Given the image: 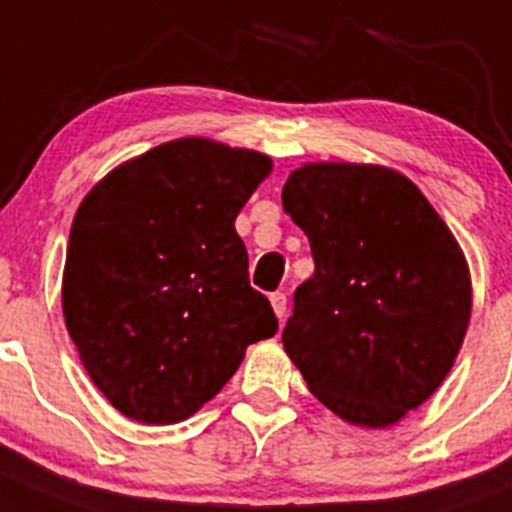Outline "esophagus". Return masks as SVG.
Returning a JSON list of instances; mask_svg holds the SVG:
<instances>
[{"label":"esophagus","mask_w":512,"mask_h":512,"mask_svg":"<svg viewBox=\"0 0 512 512\" xmlns=\"http://www.w3.org/2000/svg\"><path fill=\"white\" fill-rule=\"evenodd\" d=\"M269 299H271V307H274L276 317H279V320H284V317H287V294L274 292Z\"/></svg>","instance_id":"obj_1"}]
</instances>
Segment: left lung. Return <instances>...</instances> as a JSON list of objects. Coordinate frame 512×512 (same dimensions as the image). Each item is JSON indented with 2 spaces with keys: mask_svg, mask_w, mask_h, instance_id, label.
Here are the masks:
<instances>
[{
  "mask_svg": "<svg viewBox=\"0 0 512 512\" xmlns=\"http://www.w3.org/2000/svg\"><path fill=\"white\" fill-rule=\"evenodd\" d=\"M281 203L314 259L284 350L340 419L396 424L442 386L470 322L452 231L409 177L375 164H304Z\"/></svg>",
  "mask_w": 512,
  "mask_h": 512,
  "instance_id": "1",
  "label": "left lung"
}]
</instances>
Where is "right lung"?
<instances>
[{
	"label": "right lung",
	"instance_id": "1",
	"mask_svg": "<svg viewBox=\"0 0 512 512\" xmlns=\"http://www.w3.org/2000/svg\"><path fill=\"white\" fill-rule=\"evenodd\" d=\"M266 154L177 139L116 167L86 195L63 274L68 335L101 393L142 424H177L276 335L248 284L236 215Z\"/></svg>",
	"mask_w": 512,
	"mask_h": 512
}]
</instances>
